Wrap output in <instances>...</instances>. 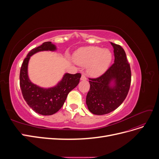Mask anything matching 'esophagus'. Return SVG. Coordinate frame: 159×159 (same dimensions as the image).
Listing matches in <instances>:
<instances>
[{"label":"esophagus","mask_w":159,"mask_h":159,"mask_svg":"<svg viewBox=\"0 0 159 159\" xmlns=\"http://www.w3.org/2000/svg\"><path fill=\"white\" fill-rule=\"evenodd\" d=\"M81 81H85L87 80V78H86V76L85 75H81Z\"/></svg>","instance_id":"obj_1"}]
</instances>
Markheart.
Returning <instances> with one entry per match:
<instances>
[{"label":"heart","mask_w":159,"mask_h":159,"mask_svg":"<svg viewBox=\"0 0 159 159\" xmlns=\"http://www.w3.org/2000/svg\"><path fill=\"white\" fill-rule=\"evenodd\" d=\"M112 57L111 52L107 48L85 46L77 50L74 53L72 60L77 65L86 66V71L89 75L98 77L107 71Z\"/></svg>","instance_id":"b5f03b06"}]
</instances>
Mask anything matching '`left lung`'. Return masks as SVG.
Here are the masks:
<instances>
[{
  "instance_id": "left-lung-1",
  "label": "left lung",
  "mask_w": 159,
  "mask_h": 159,
  "mask_svg": "<svg viewBox=\"0 0 159 159\" xmlns=\"http://www.w3.org/2000/svg\"><path fill=\"white\" fill-rule=\"evenodd\" d=\"M111 44L115 54L114 64L99 78L89 79L90 89L86 96L89 111L98 115L116 109L126 98L131 84V69L125 52L121 46Z\"/></svg>"
}]
</instances>
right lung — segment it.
Wrapping results in <instances>:
<instances>
[{
	"label": "right lung",
	"mask_w": 159,
	"mask_h": 159,
	"mask_svg": "<svg viewBox=\"0 0 159 159\" xmlns=\"http://www.w3.org/2000/svg\"><path fill=\"white\" fill-rule=\"evenodd\" d=\"M57 47L51 42H46L32 49L24 60L20 73V86L23 98L33 111L42 115H51L61 109L70 91L80 82V74L66 73L54 86L43 88L32 83L28 73V66L32 56L44 51L55 52Z\"/></svg>",
	"instance_id": "1"
}]
</instances>
